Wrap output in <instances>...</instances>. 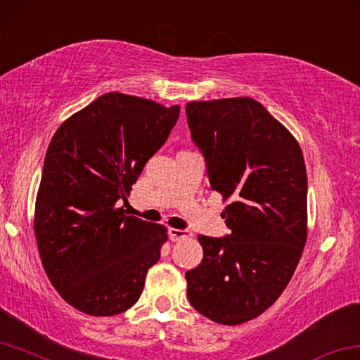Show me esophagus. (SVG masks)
Masks as SVG:
<instances>
[{
  "instance_id": "obj_1",
  "label": "esophagus",
  "mask_w": 360,
  "mask_h": 360,
  "mask_svg": "<svg viewBox=\"0 0 360 360\" xmlns=\"http://www.w3.org/2000/svg\"><path fill=\"white\" fill-rule=\"evenodd\" d=\"M191 231L188 230H180V229H170L169 230V238L172 241H181V240H186V238H191Z\"/></svg>"
}]
</instances>
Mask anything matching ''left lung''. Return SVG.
Returning a JSON list of instances; mask_svg holds the SVG:
<instances>
[{"label": "left lung", "mask_w": 360, "mask_h": 360, "mask_svg": "<svg viewBox=\"0 0 360 360\" xmlns=\"http://www.w3.org/2000/svg\"><path fill=\"white\" fill-rule=\"evenodd\" d=\"M212 191L226 204L224 238L199 235L202 261L186 296L220 325L256 319L290 283L307 240V174L296 138L252 98L186 104Z\"/></svg>", "instance_id": "8db88e82"}]
</instances>
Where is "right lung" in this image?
<instances>
[{
    "mask_svg": "<svg viewBox=\"0 0 360 360\" xmlns=\"http://www.w3.org/2000/svg\"><path fill=\"white\" fill-rule=\"evenodd\" d=\"M179 114L180 106L106 93L64 120L49 143L33 230L49 281L77 311L125 312L161 257L167 229L117 206Z\"/></svg>",
    "mask_w": 360,
    "mask_h": 360,
    "instance_id": "1",
    "label": "right lung"
}]
</instances>
